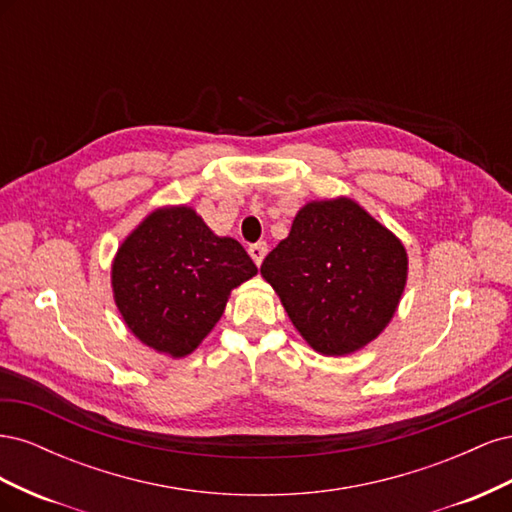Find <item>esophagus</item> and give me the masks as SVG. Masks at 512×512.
<instances>
[{
  "label": "esophagus",
  "instance_id": "obj_1",
  "mask_svg": "<svg viewBox=\"0 0 512 512\" xmlns=\"http://www.w3.org/2000/svg\"><path fill=\"white\" fill-rule=\"evenodd\" d=\"M247 252H250L254 265L260 267L262 260H265V256H267V243H254V245H250V250Z\"/></svg>",
  "mask_w": 512,
  "mask_h": 512
}]
</instances>
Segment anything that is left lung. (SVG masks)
<instances>
[{"label":"left lung","instance_id":"8db88e82","mask_svg":"<svg viewBox=\"0 0 512 512\" xmlns=\"http://www.w3.org/2000/svg\"><path fill=\"white\" fill-rule=\"evenodd\" d=\"M260 275L309 348L346 356L389 327L406 290L408 252L356 200H309Z\"/></svg>","mask_w":512,"mask_h":512}]
</instances>
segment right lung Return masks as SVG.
<instances>
[{
  "mask_svg": "<svg viewBox=\"0 0 512 512\" xmlns=\"http://www.w3.org/2000/svg\"><path fill=\"white\" fill-rule=\"evenodd\" d=\"M258 273L243 245L218 237L190 205H164L121 241L111 288L130 333L170 359L192 354L230 292Z\"/></svg>",
  "mask_w": 512,
  "mask_h": 512,
  "instance_id": "right-lung-1",
  "label": "right lung"
}]
</instances>
